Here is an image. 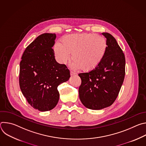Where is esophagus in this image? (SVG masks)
I'll return each instance as SVG.
<instances>
[{
  "instance_id": "obj_1",
  "label": "esophagus",
  "mask_w": 146,
  "mask_h": 146,
  "mask_svg": "<svg viewBox=\"0 0 146 146\" xmlns=\"http://www.w3.org/2000/svg\"><path fill=\"white\" fill-rule=\"evenodd\" d=\"M76 74H77L76 73H75V72H73V71H71V72H70V75H71V76H74V75H76Z\"/></svg>"
}]
</instances>
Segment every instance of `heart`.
<instances>
[{"mask_svg":"<svg viewBox=\"0 0 146 146\" xmlns=\"http://www.w3.org/2000/svg\"><path fill=\"white\" fill-rule=\"evenodd\" d=\"M107 48V41L103 36L83 33L65 36L61 39V44H55L54 51L59 63L66 64L72 54V67L90 72L99 65Z\"/></svg>","mask_w":146,"mask_h":146,"instance_id":"obj_1","label":"heart"}]
</instances>
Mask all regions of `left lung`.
<instances>
[{
    "instance_id": "1",
    "label": "left lung",
    "mask_w": 146,
    "mask_h": 146,
    "mask_svg": "<svg viewBox=\"0 0 146 146\" xmlns=\"http://www.w3.org/2000/svg\"><path fill=\"white\" fill-rule=\"evenodd\" d=\"M108 48L99 65L88 72L78 74L81 84L79 97L83 105L92 110L111 106L118 96L125 74V58L115 38L102 33Z\"/></svg>"
}]
</instances>
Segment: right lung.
<instances>
[{
  "instance_id": "obj_1",
  "label": "right lung",
  "mask_w": 146,
  "mask_h": 146,
  "mask_svg": "<svg viewBox=\"0 0 146 146\" xmlns=\"http://www.w3.org/2000/svg\"><path fill=\"white\" fill-rule=\"evenodd\" d=\"M55 33L38 36L26 48L19 65L20 89L29 105L41 111L51 110L58 102V86L67 81L70 71L55 59Z\"/></svg>"
}]
</instances>
